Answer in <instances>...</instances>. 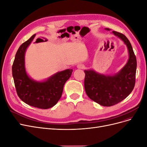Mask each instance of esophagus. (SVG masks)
<instances>
[{
	"label": "esophagus",
	"mask_w": 147,
	"mask_h": 147,
	"mask_svg": "<svg viewBox=\"0 0 147 147\" xmlns=\"http://www.w3.org/2000/svg\"><path fill=\"white\" fill-rule=\"evenodd\" d=\"M77 68L78 69H83L84 68V65L83 64H82V63H79L77 65Z\"/></svg>",
	"instance_id": "esophagus-1"
}]
</instances>
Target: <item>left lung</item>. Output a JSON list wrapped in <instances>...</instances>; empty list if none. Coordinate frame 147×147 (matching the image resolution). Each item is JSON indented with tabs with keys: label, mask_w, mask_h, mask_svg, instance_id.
I'll return each mask as SVG.
<instances>
[{
	"label": "left lung",
	"mask_w": 147,
	"mask_h": 147,
	"mask_svg": "<svg viewBox=\"0 0 147 147\" xmlns=\"http://www.w3.org/2000/svg\"><path fill=\"white\" fill-rule=\"evenodd\" d=\"M110 30V29L105 28ZM126 44L129 59L127 64L115 75H104L92 70H84L85 74L84 85L87 96L102 106L110 107L122 101L130 94L136 83V57L130 42L124 34L112 31Z\"/></svg>",
	"instance_id": "1"
}]
</instances>
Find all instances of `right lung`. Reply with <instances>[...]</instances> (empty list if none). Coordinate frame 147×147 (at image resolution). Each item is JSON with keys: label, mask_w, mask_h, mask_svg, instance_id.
Listing matches in <instances>:
<instances>
[{"label": "right lung", "mask_w": 147, "mask_h": 147, "mask_svg": "<svg viewBox=\"0 0 147 147\" xmlns=\"http://www.w3.org/2000/svg\"><path fill=\"white\" fill-rule=\"evenodd\" d=\"M35 36L33 35L18 50L12 65V75L17 94L26 104L38 109H47L55 105L60 99L66 81L70 77L72 69L57 72L46 81L33 80L27 74L24 66L26 49Z\"/></svg>", "instance_id": "add662e5"}]
</instances>
